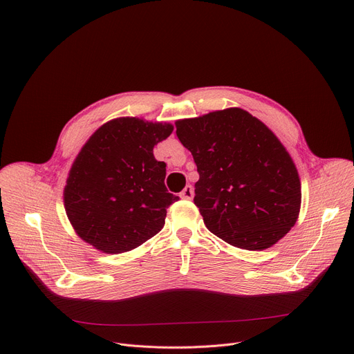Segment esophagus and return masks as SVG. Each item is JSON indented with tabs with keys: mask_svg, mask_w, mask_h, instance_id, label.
I'll return each mask as SVG.
<instances>
[{
	"mask_svg": "<svg viewBox=\"0 0 354 354\" xmlns=\"http://www.w3.org/2000/svg\"><path fill=\"white\" fill-rule=\"evenodd\" d=\"M193 196H194V192H193V187L190 185H186L185 189L180 192V197L182 198L190 200V198H193Z\"/></svg>",
	"mask_w": 354,
	"mask_h": 354,
	"instance_id": "obj_1",
	"label": "esophagus"
}]
</instances>
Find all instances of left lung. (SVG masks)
<instances>
[{
    "label": "left lung",
    "instance_id": "1",
    "mask_svg": "<svg viewBox=\"0 0 354 354\" xmlns=\"http://www.w3.org/2000/svg\"><path fill=\"white\" fill-rule=\"evenodd\" d=\"M175 124L197 167L194 205L209 231L236 248L263 250L291 230L301 183L272 130L239 108Z\"/></svg>",
    "mask_w": 354,
    "mask_h": 354
}]
</instances>
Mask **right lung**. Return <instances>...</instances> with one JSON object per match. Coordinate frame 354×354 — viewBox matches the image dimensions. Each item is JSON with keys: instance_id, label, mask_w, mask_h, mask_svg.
<instances>
[{"instance_id": "add662e5", "label": "right lung", "mask_w": 354, "mask_h": 354, "mask_svg": "<svg viewBox=\"0 0 354 354\" xmlns=\"http://www.w3.org/2000/svg\"><path fill=\"white\" fill-rule=\"evenodd\" d=\"M169 123L119 118L99 127L81 148L64 187L75 232L105 254L131 250L158 234L179 200L165 186L167 164L153 149Z\"/></svg>"}]
</instances>
